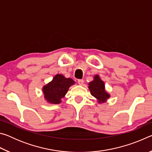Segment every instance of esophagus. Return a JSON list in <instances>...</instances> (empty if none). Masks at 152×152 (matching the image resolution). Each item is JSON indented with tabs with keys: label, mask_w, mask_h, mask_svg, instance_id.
Instances as JSON below:
<instances>
[{
	"label": "esophagus",
	"mask_w": 152,
	"mask_h": 152,
	"mask_svg": "<svg viewBox=\"0 0 152 152\" xmlns=\"http://www.w3.org/2000/svg\"><path fill=\"white\" fill-rule=\"evenodd\" d=\"M84 82V80L80 79V80H78V83L80 84V85H83Z\"/></svg>",
	"instance_id": "34e87169"
}]
</instances>
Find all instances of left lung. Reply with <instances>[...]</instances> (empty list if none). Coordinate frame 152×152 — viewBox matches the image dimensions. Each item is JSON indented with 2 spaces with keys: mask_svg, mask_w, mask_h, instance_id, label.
<instances>
[{
  "mask_svg": "<svg viewBox=\"0 0 152 152\" xmlns=\"http://www.w3.org/2000/svg\"><path fill=\"white\" fill-rule=\"evenodd\" d=\"M88 88L91 94L98 100L99 103H103L110 97V94L105 91L104 83L99 75H95L94 80L88 84Z\"/></svg>",
  "mask_w": 152,
  "mask_h": 152,
  "instance_id": "left-lung-1",
  "label": "left lung"
}]
</instances>
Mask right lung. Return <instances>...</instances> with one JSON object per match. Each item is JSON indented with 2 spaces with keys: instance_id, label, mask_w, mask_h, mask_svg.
Returning a JSON list of instances; mask_svg holds the SVG:
<instances>
[{
  "instance_id": "right-lung-1",
  "label": "right lung",
  "mask_w": 152,
  "mask_h": 152,
  "mask_svg": "<svg viewBox=\"0 0 152 152\" xmlns=\"http://www.w3.org/2000/svg\"><path fill=\"white\" fill-rule=\"evenodd\" d=\"M75 83L72 79L66 78L62 74H56L52 80L43 87L45 99L49 103L59 104L65 96L69 88Z\"/></svg>"
}]
</instances>
